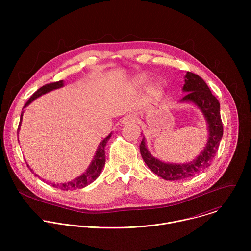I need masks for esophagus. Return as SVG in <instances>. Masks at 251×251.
<instances>
[{"instance_id": "esophagus-1", "label": "esophagus", "mask_w": 251, "mask_h": 251, "mask_svg": "<svg viewBox=\"0 0 251 251\" xmlns=\"http://www.w3.org/2000/svg\"><path fill=\"white\" fill-rule=\"evenodd\" d=\"M137 121V115L135 113H129L127 115H125L122 119V123L126 124V123H133Z\"/></svg>"}]
</instances>
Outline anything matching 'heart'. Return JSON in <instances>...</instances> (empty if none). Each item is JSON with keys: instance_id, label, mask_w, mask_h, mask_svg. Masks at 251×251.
<instances>
[{"instance_id": "obj_1", "label": "heart", "mask_w": 251, "mask_h": 251, "mask_svg": "<svg viewBox=\"0 0 251 251\" xmlns=\"http://www.w3.org/2000/svg\"><path fill=\"white\" fill-rule=\"evenodd\" d=\"M147 81V76L146 75H139L135 78V84L137 86H142L144 85ZM148 92L151 96L153 97H159L163 93V86L159 82H154L148 87Z\"/></svg>"}]
</instances>
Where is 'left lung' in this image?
<instances>
[{
	"instance_id": "left-lung-1",
	"label": "left lung",
	"mask_w": 251,
	"mask_h": 251,
	"mask_svg": "<svg viewBox=\"0 0 251 251\" xmlns=\"http://www.w3.org/2000/svg\"><path fill=\"white\" fill-rule=\"evenodd\" d=\"M183 90L188 92L182 101H192L202 111L208 124V141L201 155L188 164H166L154 158L147 150L145 139L140 144V153L149 169L167 181H177L193 176L210 166L217 155L224 134L223 121L220 112V102L206 83L197 75L188 71Z\"/></svg>"
}]
</instances>
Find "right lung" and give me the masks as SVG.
I'll return each instance as SVG.
<instances>
[{
	"label": "right lung",
	"mask_w": 251,
	"mask_h": 251,
	"mask_svg": "<svg viewBox=\"0 0 251 251\" xmlns=\"http://www.w3.org/2000/svg\"><path fill=\"white\" fill-rule=\"evenodd\" d=\"M63 85V82L62 80H59V81H55V82H51V83H48L46 85H44L43 87H41L40 89H38L37 91H35L30 97L29 99L26 101V103L25 104L24 108L25 107H26L31 101H33L35 98L40 97L41 95L52 90V89H56V88H60L61 86ZM22 116L23 114H21V120H20V125H21V121H22ZM19 125V126H20ZM19 130V129H18ZM111 137V134H109L108 136H107L105 139H103L102 142H100V144L98 146V149L96 151V155L94 156V159L92 161V163L90 164L89 168L87 169V171L81 175L80 176H78L77 178H75V181L70 182V183H64V184H52L51 186L54 187V188H57V189H60L62 191H70V190H76V189H81V188H84L86 186H88L89 184H91L92 182H94L96 178L98 177V176L100 175L104 165H105V151H104V148H105V145L107 141H108ZM28 166V165H27ZM31 171V169H29ZM32 172V171H31ZM35 176H38L37 174H34Z\"/></svg>",
	"instance_id": "add662e5"
}]
</instances>
